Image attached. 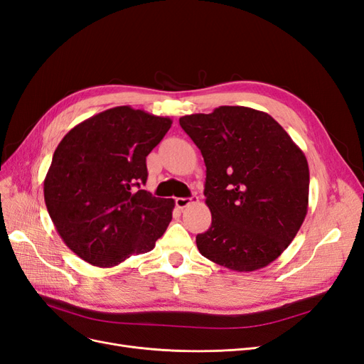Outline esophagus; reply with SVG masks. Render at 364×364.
I'll use <instances>...</instances> for the list:
<instances>
[{
  "label": "esophagus",
  "mask_w": 364,
  "mask_h": 364,
  "mask_svg": "<svg viewBox=\"0 0 364 364\" xmlns=\"http://www.w3.org/2000/svg\"><path fill=\"white\" fill-rule=\"evenodd\" d=\"M197 200V196H191V197H178L176 199V206H178L179 209H183L188 206L191 202H196Z\"/></svg>",
  "instance_id": "34e87169"
}]
</instances>
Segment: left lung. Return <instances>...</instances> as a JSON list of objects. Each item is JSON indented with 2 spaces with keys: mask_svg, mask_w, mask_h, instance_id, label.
I'll list each match as a JSON object with an SVG mask.
<instances>
[{
  "mask_svg": "<svg viewBox=\"0 0 364 364\" xmlns=\"http://www.w3.org/2000/svg\"><path fill=\"white\" fill-rule=\"evenodd\" d=\"M206 165L213 223L196 237L202 255L235 272L269 266L289 247L308 211L304 151L269 114L220 106L179 118Z\"/></svg>",
  "mask_w": 364,
  "mask_h": 364,
  "instance_id": "obj_1",
  "label": "left lung"
}]
</instances>
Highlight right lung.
Returning a JSON list of instances; mask_svg holds the SVG:
<instances>
[{"label":"right lung","mask_w":364,"mask_h":364,"mask_svg":"<svg viewBox=\"0 0 364 364\" xmlns=\"http://www.w3.org/2000/svg\"><path fill=\"white\" fill-rule=\"evenodd\" d=\"M168 117L117 106L73 127L54 150L43 199L77 257L114 267L150 252L168 228L174 200L141 190L146 158L171 127Z\"/></svg>","instance_id":"right-lung-1"}]
</instances>
